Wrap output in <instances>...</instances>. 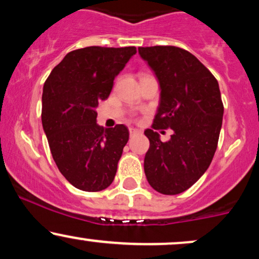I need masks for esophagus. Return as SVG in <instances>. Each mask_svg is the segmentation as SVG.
Instances as JSON below:
<instances>
[{
	"label": "esophagus",
	"mask_w": 259,
	"mask_h": 259,
	"mask_svg": "<svg viewBox=\"0 0 259 259\" xmlns=\"http://www.w3.org/2000/svg\"><path fill=\"white\" fill-rule=\"evenodd\" d=\"M129 133H130V136H135V135H138V134H140V130H138V129H130L129 130Z\"/></svg>",
	"instance_id": "obj_1"
}]
</instances>
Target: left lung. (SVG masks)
<instances>
[{
  "label": "left lung",
  "mask_w": 259,
  "mask_h": 259,
  "mask_svg": "<svg viewBox=\"0 0 259 259\" xmlns=\"http://www.w3.org/2000/svg\"><path fill=\"white\" fill-rule=\"evenodd\" d=\"M160 86L152 129L145 130L150 148L144 162L147 181L163 195L190 189L209 167L218 146L224 106L217 79L186 50L175 46L139 47ZM170 127L162 143L156 130Z\"/></svg>",
  "instance_id": "left-lung-1"
}]
</instances>
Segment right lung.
Wrapping results in <instances>:
<instances>
[{
    "label": "right lung",
    "mask_w": 259,
    "mask_h": 259,
    "mask_svg": "<svg viewBox=\"0 0 259 259\" xmlns=\"http://www.w3.org/2000/svg\"><path fill=\"white\" fill-rule=\"evenodd\" d=\"M135 53L134 46L74 50L44 84L41 119L52 157L65 179L82 191H102L114 180L129 130L123 124L97 125L96 107Z\"/></svg>",
    "instance_id": "obj_1"
}]
</instances>
